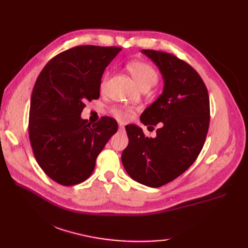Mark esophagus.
Here are the masks:
<instances>
[{"mask_svg":"<svg viewBox=\"0 0 248 248\" xmlns=\"http://www.w3.org/2000/svg\"><path fill=\"white\" fill-rule=\"evenodd\" d=\"M124 124H119V125H118V130H119V131H124Z\"/></svg>","mask_w":248,"mask_h":248,"instance_id":"obj_1","label":"esophagus"}]
</instances>
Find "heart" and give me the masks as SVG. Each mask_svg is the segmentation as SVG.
<instances>
[{
	"label": "heart",
	"mask_w": 248,
	"mask_h": 248,
	"mask_svg": "<svg viewBox=\"0 0 248 248\" xmlns=\"http://www.w3.org/2000/svg\"><path fill=\"white\" fill-rule=\"evenodd\" d=\"M127 68L131 77L133 78V80L138 84L140 88H150L155 85L157 80H159V73H157V71L151 65L147 64L145 62H131L128 64ZM108 75L103 77L101 85H100L101 88L105 87V84L108 82ZM112 113L119 120H127L131 116V110L124 108H112Z\"/></svg>",
	"instance_id": "b5f03b06"
}]
</instances>
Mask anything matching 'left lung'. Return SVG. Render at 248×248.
Instances as JSON below:
<instances>
[{
	"label": "left lung",
	"instance_id": "1",
	"mask_svg": "<svg viewBox=\"0 0 248 248\" xmlns=\"http://www.w3.org/2000/svg\"><path fill=\"white\" fill-rule=\"evenodd\" d=\"M159 67L164 88L140 115L145 125H156L147 138L135 124L125 125L129 145L121 161L133 180L159 187L175 180L197 159L207 138L210 102L202 78L187 62L166 52L141 50Z\"/></svg>",
	"mask_w": 248,
	"mask_h": 248
}]
</instances>
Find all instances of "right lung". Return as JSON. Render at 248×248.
Instances as JSON below:
<instances>
[{"instance_id":"right-lung-1","label":"right lung","mask_w":248,"mask_h":248,"mask_svg":"<svg viewBox=\"0 0 248 248\" xmlns=\"http://www.w3.org/2000/svg\"><path fill=\"white\" fill-rule=\"evenodd\" d=\"M120 51L78 46L53 57L37 78L30 107L31 146L41 170L62 186L85 181L117 132L115 119L104 116L92 124L81 113L86 101L99 98L105 67Z\"/></svg>"}]
</instances>
